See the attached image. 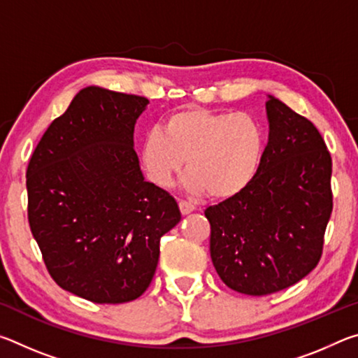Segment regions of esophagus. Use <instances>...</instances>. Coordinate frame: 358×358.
Instances as JSON below:
<instances>
[{
  "label": "esophagus",
  "instance_id": "obj_1",
  "mask_svg": "<svg viewBox=\"0 0 358 358\" xmlns=\"http://www.w3.org/2000/svg\"><path fill=\"white\" fill-rule=\"evenodd\" d=\"M178 207H180V211L183 215H189L191 211L196 210V205L191 203V202H186V201H180L178 202Z\"/></svg>",
  "mask_w": 358,
  "mask_h": 358
}]
</instances>
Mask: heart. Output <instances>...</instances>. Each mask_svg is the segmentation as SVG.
Returning a JSON list of instances; mask_svg holds the SVG:
<instances>
[{
    "label": "heart",
    "instance_id": "heart-1",
    "mask_svg": "<svg viewBox=\"0 0 358 358\" xmlns=\"http://www.w3.org/2000/svg\"><path fill=\"white\" fill-rule=\"evenodd\" d=\"M266 136L248 113L185 107L169 115L162 131L151 129L142 143V162L151 181L169 186L186 159V186L226 201L252 183L262 164Z\"/></svg>",
    "mask_w": 358,
    "mask_h": 358
}]
</instances>
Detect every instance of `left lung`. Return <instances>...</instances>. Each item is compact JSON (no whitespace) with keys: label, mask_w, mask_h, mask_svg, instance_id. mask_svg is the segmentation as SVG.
<instances>
[{"label":"left lung","mask_w":358,"mask_h":358,"mask_svg":"<svg viewBox=\"0 0 358 358\" xmlns=\"http://www.w3.org/2000/svg\"><path fill=\"white\" fill-rule=\"evenodd\" d=\"M270 137L246 189L208 207L210 256L226 286L268 295L316 268L333 210L331 156L310 120L270 96Z\"/></svg>","instance_id":"left-lung-1"}]
</instances>
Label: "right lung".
I'll use <instances>...</instances> for the list:
<instances>
[{
    "label": "right lung",
    "mask_w": 358,
    "mask_h": 358,
    "mask_svg": "<svg viewBox=\"0 0 358 358\" xmlns=\"http://www.w3.org/2000/svg\"><path fill=\"white\" fill-rule=\"evenodd\" d=\"M148 99L78 92L34 148L28 222L59 287L93 303H126L153 280L161 237L181 220L167 191L143 180L134 124Z\"/></svg>",
    "instance_id": "obj_1"
}]
</instances>
